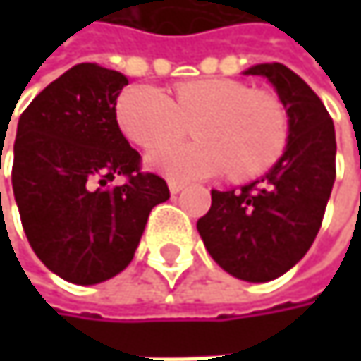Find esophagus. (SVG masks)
I'll list each match as a JSON object with an SVG mask.
<instances>
[{
	"instance_id": "1",
	"label": "esophagus",
	"mask_w": 361,
	"mask_h": 361,
	"mask_svg": "<svg viewBox=\"0 0 361 361\" xmlns=\"http://www.w3.org/2000/svg\"><path fill=\"white\" fill-rule=\"evenodd\" d=\"M185 188V181H180V180H169V190H171V194H178Z\"/></svg>"
}]
</instances>
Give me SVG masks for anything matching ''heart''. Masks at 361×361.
<instances>
[{
    "label": "heart",
    "mask_w": 361,
    "mask_h": 361,
    "mask_svg": "<svg viewBox=\"0 0 361 361\" xmlns=\"http://www.w3.org/2000/svg\"><path fill=\"white\" fill-rule=\"evenodd\" d=\"M121 131L142 148H157L188 131L196 140L169 144L148 157L173 180H196L228 169L232 180L265 171L284 150L288 121L282 104L234 79H194L176 87V100L154 85H129L116 100Z\"/></svg>",
    "instance_id": "obj_1"
}]
</instances>
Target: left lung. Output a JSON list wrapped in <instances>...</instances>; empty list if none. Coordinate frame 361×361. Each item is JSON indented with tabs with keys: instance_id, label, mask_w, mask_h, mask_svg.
Wrapping results in <instances>:
<instances>
[{
	"instance_id": "1",
	"label": "left lung",
	"mask_w": 361,
	"mask_h": 361,
	"mask_svg": "<svg viewBox=\"0 0 361 361\" xmlns=\"http://www.w3.org/2000/svg\"><path fill=\"white\" fill-rule=\"evenodd\" d=\"M245 75L265 77L288 114L280 161L240 190L211 192L196 224L209 255L234 278L269 282L286 274L314 245L336 178L334 125L316 92L280 62Z\"/></svg>"
}]
</instances>
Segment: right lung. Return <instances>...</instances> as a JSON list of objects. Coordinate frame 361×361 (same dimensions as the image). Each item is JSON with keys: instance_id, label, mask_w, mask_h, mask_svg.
Segmentation results:
<instances>
[{"instance_id": "right-lung-1", "label": "right lung", "mask_w": 361, "mask_h": 361, "mask_svg": "<svg viewBox=\"0 0 361 361\" xmlns=\"http://www.w3.org/2000/svg\"><path fill=\"white\" fill-rule=\"evenodd\" d=\"M127 77L83 62L51 81L18 118L12 188L31 249L73 284H98L133 259L167 181L116 123ZM1 161V152H0ZM121 175L123 184H114Z\"/></svg>"}]
</instances>
